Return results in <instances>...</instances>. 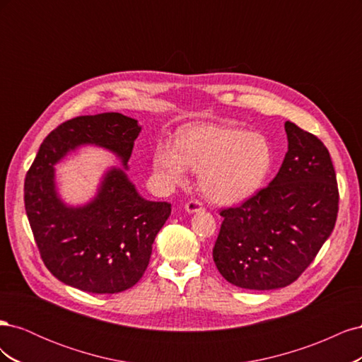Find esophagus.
Segmentation results:
<instances>
[{"label": "esophagus", "instance_id": "1", "mask_svg": "<svg viewBox=\"0 0 362 362\" xmlns=\"http://www.w3.org/2000/svg\"><path fill=\"white\" fill-rule=\"evenodd\" d=\"M185 211H187L189 214H194V213H199V211H204V206L199 201H189L187 204H185Z\"/></svg>", "mask_w": 362, "mask_h": 362}]
</instances>
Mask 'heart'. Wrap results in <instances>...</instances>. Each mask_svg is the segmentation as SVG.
Listing matches in <instances>:
<instances>
[{"mask_svg":"<svg viewBox=\"0 0 362 362\" xmlns=\"http://www.w3.org/2000/svg\"><path fill=\"white\" fill-rule=\"evenodd\" d=\"M269 140L257 133L204 124L181 131L177 145L160 141L154 149V172L164 185H180L189 169L198 172L199 189L218 205L245 202L264 185L273 166Z\"/></svg>","mask_w":362,"mask_h":362,"instance_id":"b5f03b06","label":"heart"}]
</instances>
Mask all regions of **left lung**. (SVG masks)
I'll return each instance as SVG.
<instances>
[{"instance_id": "8db88e82", "label": "left lung", "mask_w": 362, "mask_h": 362, "mask_svg": "<svg viewBox=\"0 0 362 362\" xmlns=\"http://www.w3.org/2000/svg\"><path fill=\"white\" fill-rule=\"evenodd\" d=\"M284 127L288 151L276 177L242 205L221 211L213 259L240 288L290 286L335 226L338 185L329 151L290 120Z\"/></svg>"}]
</instances>
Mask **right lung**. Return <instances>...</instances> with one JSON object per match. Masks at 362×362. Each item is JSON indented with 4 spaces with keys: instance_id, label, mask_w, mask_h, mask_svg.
<instances>
[{
    "instance_id": "1",
    "label": "right lung",
    "mask_w": 362,
    "mask_h": 362,
    "mask_svg": "<svg viewBox=\"0 0 362 362\" xmlns=\"http://www.w3.org/2000/svg\"><path fill=\"white\" fill-rule=\"evenodd\" d=\"M140 131L136 119L120 113L74 117L51 131L27 172L24 201L35 242L47 269L66 286L113 294L144 276L170 204L141 198L124 169L110 168L89 202L68 205L54 169L86 145L113 152L128 169Z\"/></svg>"
}]
</instances>
